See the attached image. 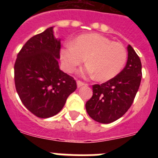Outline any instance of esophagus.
Wrapping results in <instances>:
<instances>
[{"mask_svg":"<svg viewBox=\"0 0 158 158\" xmlns=\"http://www.w3.org/2000/svg\"><path fill=\"white\" fill-rule=\"evenodd\" d=\"M77 85L78 88H80V87H81V86L85 85V83L82 81H77Z\"/></svg>","mask_w":158,"mask_h":158,"instance_id":"1","label":"esophagus"}]
</instances>
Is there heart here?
I'll return each instance as SVG.
<instances>
[{"label": "heart", "mask_w": 158, "mask_h": 158, "mask_svg": "<svg viewBox=\"0 0 158 158\" xmlns=\"http://www.w3.org/2000/svg\"><path fill=\"white\" fill-rule=\"evenodd\" d=\"M62 65L72 72L85 60L88 65L80 70L82 76H95L107 81L121 72L126 64L127 54L121 43L97 33L81 35L71 43H65L60 51Z\"/></svg>", "instance_id": "obj_1"}]
</instances>
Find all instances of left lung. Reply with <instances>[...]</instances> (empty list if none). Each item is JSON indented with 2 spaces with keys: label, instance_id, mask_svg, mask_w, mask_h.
I'll return each instance as SVG.
<instances>
[{
  "label": "left lung",
  "instance_id": "8db88e82",
  "mask_svg": "<svg viewBox=\"0 0 158 158\" xmlns=\"http://www.w3.org/2000/svg\"><path fill=\"white\" fill-rule=\"evenodd\" d=\"M123 69L115 77L101 85H93V96L86 102L85 108L93 119L110 123L122 117L131 107L140 86L142 63L131 45Z\"/></svg>",
  "mask_w": 158,
  "mask_h": 158
}]
</instances>
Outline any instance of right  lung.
Wrapping results in <instances>:
<instances>
[{
	"label": "right lung",
	"mask_w": 158,
	"mask_h": 158,
	"mask_svg": "<svg viewBox=\"0 0 158 158\" xmlns=\"http://www.w3.org/2000/svg\"><path fill=\"white\" fill-rule=\"evenodd\" d=\"M60 49L61 42L51 27L27 40L17 54L16 92L26 108L39 118L57 115L77 89L73 77L59 69Z\"/></svg>",
	"instance_id": "1"
}]
</instances>
